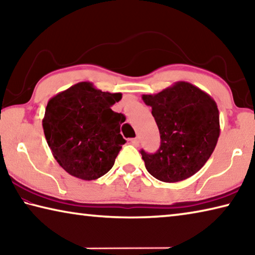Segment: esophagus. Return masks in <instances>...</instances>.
<instances>
[{"label":"esophagus","instance_id":"obj_1","mask_svg":"<svg viewBox=\"0 0 255 255\" xmlns=\"http://www.w3.org/2000/svg\"><path fill=\"white\" fill-rule=\"evenodd\" d=\"M131 141V144L133 145V146H136V147H138V146H139V138H132V139L130 140Z\"/></svg>","mask_w":255,"mask_h":255}]
</instances>
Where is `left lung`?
Masks as SVG:
<instances>
[{"mask_svg":"<svg viewBox=\"0 0 255 255\" xmlns=\"http://www.w3.org/2000/svg\"><path fill=\"white\" fill-rule=\"evenodd\" d=\"M152 107L161 146L141 149L146 170L163 182H179L196 174L213 154L221 127L217 105L209 94L188 82H175L156 94H143Z\"/></svg>","mask_w":255,"mask_h":255,"instance_id":"obj_1","label":"left lung"}]
</instances>
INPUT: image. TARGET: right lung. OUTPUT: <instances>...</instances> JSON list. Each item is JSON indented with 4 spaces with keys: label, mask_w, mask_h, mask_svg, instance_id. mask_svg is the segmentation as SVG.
Returning a JSON list of instances; mask_svg holds the SVG:
<instances>
[{
    "label": "right lung",
    "mask_w": 255,
    "mask_h": 255,
    "mask_svg": "<svg viewBox=\"0 0 255 255\" xmlns=\"http://www.w3.org/2000/svg\"><path fill=\"white\" fill-rule=\"evenodd\" d=\"M122 98V93L102 92L90 82H80L47 103L42 119L46 140L68 174L91 181L114 166L126 143L120 133L126 118L111 110Z\"/></svg>",
    "instance_id": "obj_1"
}]
</instances>
